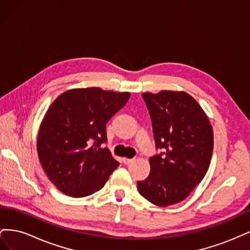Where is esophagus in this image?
I'll return each mask as SVG.
<instances>
[{
  "mask_svg": "<svg viewBox=\"0 0 250 250\" xmlns=\"http://www.w3.org/2000/svg\"><path fill=\"white\" fill-rule=\"evenodd\" d=\"M132 162H133V158H126V157L123 158V164H124V165H129V164H131Z\"/></svg>",
  "mask_w": 250,
  "mask_h": 250,
  "instance_id": "34e87169",
  "label": "esophagus"
}]
</instances>
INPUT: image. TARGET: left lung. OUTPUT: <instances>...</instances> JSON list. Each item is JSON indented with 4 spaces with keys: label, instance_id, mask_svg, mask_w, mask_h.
Returning <instances> with one entry per match:
<instances>
[{
    "label": "left lung",
    "instance_id": "8db88e82",
    "mask_svg": "<svg viewBox=\"0 0 250 250\" xmlns=\"http://www.w3.org/2000/svg\"><path fill=\"white\" fill-rule=\"evenodd\" d=\"M149 110L156 149L150 174L138 181L144 198L158 207L185 200L206 176L214 149L213 128L198 102L185 92L142 95Z\"/></svg>",
    "mask_w": 250,
    "mask_h": 250
}]
</instances>
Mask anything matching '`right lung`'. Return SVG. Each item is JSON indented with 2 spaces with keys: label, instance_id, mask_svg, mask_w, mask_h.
<instances>
[{
  "label": "right lung",
  "instance_id": "add662e5",
  "mask_svg": "<svg viewBox=\"0 0 250 250\" xmlns=\"http://www.w3.org/2000/svg\"><path fill=\"white\" fill-rule=\"evenodd\" d=\"M130 93L99 87L74 88L51 104L40 127L37 153L47 176L60 192L85 197L101 190L119 167L107 148L106 123Z\"/></svg>",
  "mask_w": 250,
  "mask_h": 250
}]
</instances>
